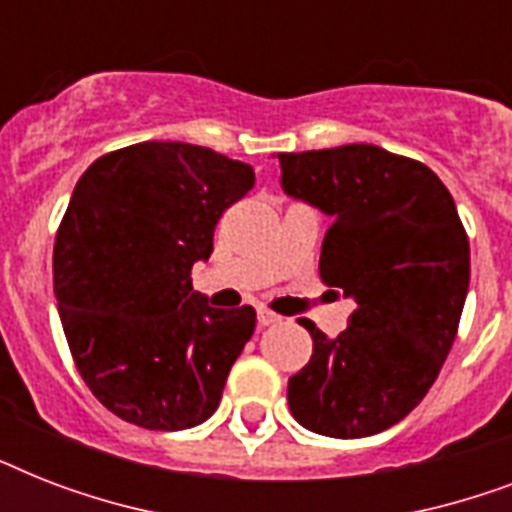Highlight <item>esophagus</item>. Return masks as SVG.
Returning <instances> with one entry per match:
<instances>
[{
  "instance_id": "34e87169",
  "label": "esophagus",
  "mask_w": 512,
  "mask_h": 512,
  "mask_svg": "<svg viewBox=\"0 0 512 512\" xmlns=\"http://www.w3.org/2000/svg\"><path fill=\"white\" fill-rule=\"evenodd\" d=\"M276 321H281L279 313L268 311V308H257V324H260V327H271Z\"/></svg>"
}]
</instances>
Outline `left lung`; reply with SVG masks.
<instances>
[{
	"mask_svg": "<svg viewBox=\"0 0 512 512\" xmlns=\"http://www.w3.org/2000/svg\"><path fill=\"white\" fill-rule=\"evenodd\" d=\"M281 185L332 217L319 276L356 308L329 340L313 321L311 361L289 377V412L329 438L374 436L436 382L460 327L470 244L430 167L385 148L279 154Z\"/></svg>",
	"mask_w": 512,
	"mask_h": 512,
	"instance_id": "1",
	"label": "left lung"
}]
</instances>
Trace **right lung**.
Masks as SVG:
<instances>
[{"label": "right lung", "mask_w": 512, "mask_h": 512, "mask_svg": "<svg viewBox=\"0 0 512 512\" xmlns=\"http://www.w3.org/2000/svg\"><path fill=\"white\" fill-rule=\"evenodd\" d=\"M252 185V164L159 140L100 156L79 177L52 249L55 297L82 380L124 422L185 430L220 404L255 308H209L191 268Z\"/></svg>", "instance_id": "1"}]
</instances>
